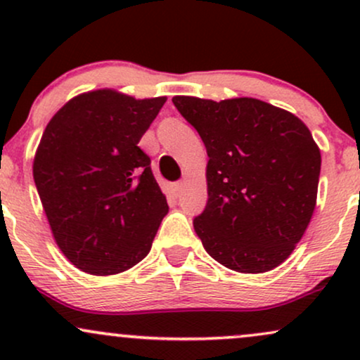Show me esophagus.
<instances>
[{
  "label": "esophagus",
  "instance_id": "obj_1",
  "mask_svg": "<svg viewBox=\"0 0 360 360\" xmlns=\"http://www.w3.org/2000/svg\"><path fill=\"white\" fill-rule=\"evenodd\" d=\"M183 189H184V184H183V183L174 184V193H176V196H179V194L183 193Z\"/></svg>",
  "mask_w": 360,
  "mask_h": 360
}]
</instances>
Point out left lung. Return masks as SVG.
I'll list each match as a JSON object with an SVG mask.
<instances>
[{
    "instance_id": "8db88e82",
    "label": "left lung",
    "mask_w": 360,
    "mask_h": 360,
    "mask_svg": "<svg viewBox=\"0 0 360 360\" xmlns=\"http://www.w3.org/2000/svg\"><path fill=\"white\" fill-rule=\"evenodd\" d=\"M208 152V203L194 218L205 250L229 269L281 266L316 206L320 148L298 117L255 98L174 96Z\"/></svg>"
}]
</instances>
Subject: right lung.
I'll return each mask as SVG.
<instances>
[{"mask_svg":"<svg viewBox=\"0 0 360 360\" xmlns=\"http://www.w3.org/2000/svg\"><path fill=\"white\" fill-rule=\"evenodd\" d=\"M166 101L94 89L45 127L34 181L53 240L82 272L120 274L150 252L169 206L139 142Z\"/></svg>","mask_w":360,"mask_h":360,"instance_id":"obj_1","label":"right lung"}]
</instances>
